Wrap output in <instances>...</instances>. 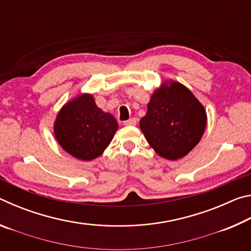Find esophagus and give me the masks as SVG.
<instances>
[{"label":"esophagus","mask_w":251,"mask_h":251,"mask_svg":"<svg viewBox=\"0 0 251 251\" xmlns=\"http://www.w3.org/2000/svg\"><path fill=\"white\" fill-rule=\"evenodd\" d=\"M123 125H125V126H134V125H136V120H135V118H129L128 121L123 122Z\"/></svg>","instance_id":"obj_1"}]
</instances>
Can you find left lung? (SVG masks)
I'll use <instances>...</instances> for the list:
<instances>
[{"mask_svg":"<svg viewBox=\"0 0 251 251\" xmlns=\"http://www.w3.org/2000/svg\"><path fill=\"white\" fill-rule=\"evenodd\" d=\"M206 124L201 101L182 84L168 80L152 93L139 127L157 154L177 160L199 143Z\"/></svg>","mask_w":251,"mask_h":251,"instance_id":"left-lung-1","label":"left lung"}]
</instances>
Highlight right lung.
Wrapping results in <instances>:
<instances>
[{
    "instance_id": "obj_1",
    "label": "right lung",
    "mask_w": 251,
    "mask_h": 251,
    "mask_svg": "<svg viewBox=\"0 0 251 251\" xmlns=\"http://www.w3.org/2000/svg\"><path fill=\"white\" fill-rule=\"evenodd\" d=\"M117 128L115 117L97 107L91 94H82L59 110L54 135L70 155L80 160H92L103 154Z\"/></svg>"
}]
</instances>
